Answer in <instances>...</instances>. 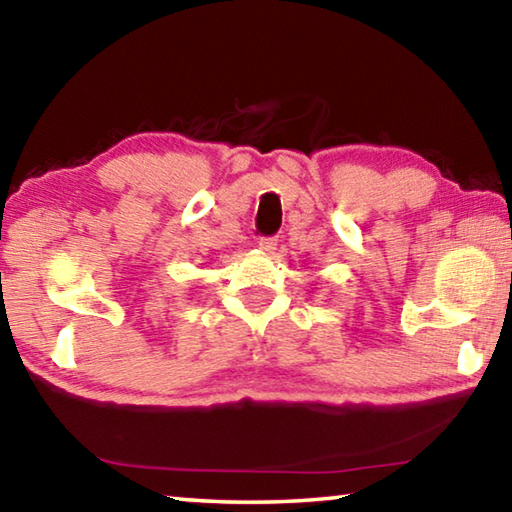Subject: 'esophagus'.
I'll return each instance as SVG.
<instances>
[{
	"instance_id": "esophagus-1",
	"label": "esophagus",
	"mask_w": 512,
	"mask_h": 512,
	"mask_svg": "<svg viewBox=\"0 0 512 512\" xmlns=\"http://www.w3.org/2000/svg\"><path fill=\"white\" fill-rule=\"evenodd\" d=\"M277 246V237H262L259 239V250H264V253H273Z\"/></svg>"
}]
</instances>
